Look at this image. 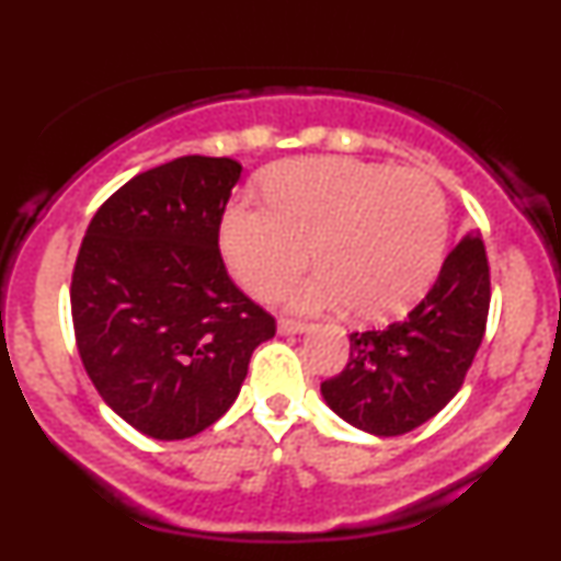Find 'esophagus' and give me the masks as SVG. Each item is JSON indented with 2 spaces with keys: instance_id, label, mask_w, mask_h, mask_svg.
<instances>
[{
  "instance_id": "obj_1",
  "label": "esophagus",
  "mask_w": 561,
  "mask_h": 561,
  "mask_svg": "<svg viewBox=\"0 0 561 561\" xmlns=\"http://www.w3.org/2000/svg\"><path fill=\"white\" fill-rule=\"evenodd\" d=\"M276 330H279L282 334H298V332H306L308 324H306V321H300V319H285V317H282L279 321H276Z\"/></svg>"
}]
</instances>
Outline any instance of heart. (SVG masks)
Instances as JSON below:
<instances>
[{
  "instance_id": "b5f03b06",
  "label": "heart",
  "mask_w": 561,
  "mask_h": 561,
  "mask_svg": "<svg viewBox=\"0 0 561 561\" xmlns=\"http://www.w3.org/2000/svg\"><path fill=\"white\" fill-rule=\"evenodd\" d=\"M263 195L268 205L234 199L221 221L224 255L250 293H276L313 253L321 268L289 289V306H351L356 319L385 321L409 311L440 272L448 210L427 173L298 158L266 173Z\"/></svg>"
}]
</instances>
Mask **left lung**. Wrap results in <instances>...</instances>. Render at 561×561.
<instances>
[{
    "label": "left lung",
    "instance_id": "obj_1",
    "mask_svg": "<svg viewBox=\"0 0 561 561\" xmlns=\"http://www.w3.org/2000/svg\"><path fill=\"white\" fill-rule=\"evenodd\" d=\"M491 306V266L480 234L456 242L435 285L409 317L351 332V356L321 396L340 420L371 435H403L433 420L465 385Z\"/></svg>",
    "mask_w": 561,
    "mask_h": 561
}]
</instances>
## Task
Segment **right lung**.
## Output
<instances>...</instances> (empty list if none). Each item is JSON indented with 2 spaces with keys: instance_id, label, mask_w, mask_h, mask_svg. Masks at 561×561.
Masks as SVG:
<instances>
[{
  "instance_id": "add662e5",
  "label": "right lung",
  "mask_w": 561,
  "mask_h": 561,
  "mask_svg": "<svg viewBox=\"0 0 561 561\" xmlns=\"http://www.w3.org/2000/svg\"><path fill=\"white\" fill-rule=\"evenodd\" d=\"M231 158L184 156L137 173L100 205L70 282L89 379L156 440L203 433L240 396L276 321L231 282L218 229L240 179Z\"/></svg>"
}]
</instances>
